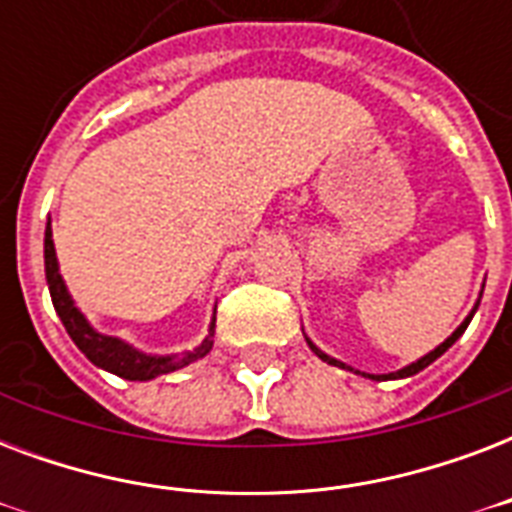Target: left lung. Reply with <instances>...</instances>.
I'll return each instance as SVG.
<instances>
[{
	"mask_svg": "<svg viewBox=\"0 0 512 512\" xmlns=\"http://www.w3.org/2000/svg\"><path fill=\"white\" fill-rule=\"evenodd\" d=\"M481 295H484V289H481ZM478 303H481V297H478L476 305H473V311H470L468 316H465V321H462L460 327L454 329L452 335L446 337V340L441 342V345H438V348H433V350H430V353H425V356H422V358H417V361H412V364H409V366H404V369H398V372H388V374H366V372H358V369H353V366L342 364V361H337V358L327 356V353H324V350H321V348H316V345H313L311 337H308V335H305V342H308V348H311L313 353H316V356L321 358V361H327V364H332V366H340V369H348V372H356V374H361V377H369V380H377V382H380V380H404V377H412V374L422 372V369H425V366L433 364V361H436L438 356H444L446 350L452 348L454 342L460 340L462 332H465V329H468V324H470V321H473V316H476Z\"/></svg>",
	"mask_w": 512,
	"mask_h": 512,
	"instance_id": "8db88e82",
	"label": "left lung"
}]
</instances>
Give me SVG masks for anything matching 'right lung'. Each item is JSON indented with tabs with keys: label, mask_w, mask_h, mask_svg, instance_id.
<instances>
[{
	"label": "right lung",
	"mask_w": 512,
	"mask_h": 512,
	"mask_svg": "<svg viewBox=\"0 0 512 512\" xmlns=\"http://www.w3.org/2000/svg\"><path fill=\"white\" fill-rule=\"evenodd\" d=\"M44 276H47V287H50L52 305L55 313L63 321L68 337L76 342V348L82 350L84 356L90 358L92 364L106 369V372L124 377L132 382H146L162 374L177 372L183 366L199 361L212 350V337H215V311H212V321H209V335L196 345L193 350L185 353H172V356H156V353H143V350L132 348L130 342H124L122 337L103 335L92 327L90 321L84 319V313L76 308L74 297L68 292L66 281L60 276L58 255H55V241H52V228L47 220L44 228Z\"/></svg>",
	"instance_id": "right-lung-1"
}]
</instances>
